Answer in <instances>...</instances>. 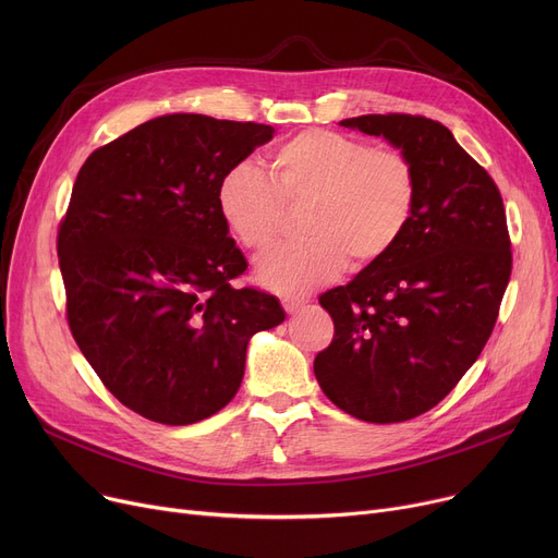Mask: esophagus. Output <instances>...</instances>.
<instances>
[{"label":"esophagus","instance_id":"obj_1","mask_svg":"<svg viewBox=\"0 0 558 558\" xmlns=\"http://www.w3.org/2000/svg\"><path fill=\"white\" fill-rule=\"evenodd\" d=\"M282 307L287 314H296L299 310L305 307V301L303 299H282Z\"/></svg>","mask_w":558,"mask_h":558}]
</instances>
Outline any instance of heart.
Segmentation results:
<instances>
[{"label":"heart","mask_w":558,"mask_h":558,"mask_svg":"<svg viewBox=\"0 0 558 558\" xmlns=\"http://www.w3.org/2000/svg\"><path fill=\"white\" fill-rule=\"evenodd\" d=\"M269 181L242 160L217 183V210L244 248L269 251L287 228V210L307 208L305 242L262 257L259 287L278 296H305L341 276L345 264L362 271L383 262L414 217L418 183L409 158L371 149L357 137L307 129L278 146Z\"/></svg>","instance_id":"b5f03b06"}]
</instances>
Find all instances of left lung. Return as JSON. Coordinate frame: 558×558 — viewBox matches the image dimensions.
<instances>
[{
	"label": "left lung",
	"mask_w": 558,
	"mask_h": 558,
	"mask_svg": "<svg viewBox=\"0 0 558 558\" xmlns=\"http://www.w3.org/2000/svg\"><path fill=\"white\" fill-rule=\"evenodd\" d=\"M339 124L404 154L418 198L396 248L318 299L335 339L316 355L314 375L345 414L402 423L441 402L493 332L511 276L505 205L444 124L398 112Z\"/></svg>",
	"instance_id": "8db88e82"
}]
</instances>
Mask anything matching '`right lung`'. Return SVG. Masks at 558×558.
<instances>
[{"label": "right lung", "mask_w": 558, "mask_h": 558, "mask_svg": "<svg viewBox=\"0 0 558 558\" xmlns=\"http://www.w3.org/2000/svg\"><path fill=\"white\" fill-rule=\"evenodd\" d=\"M274 126L173 112L81 167L58 230L70 330L106 389L162 425L210 418L238 393L246 345L284 320L217 210L223 171Z\"/></svg>", "instance_id": "obj_1"}]
</instances>
